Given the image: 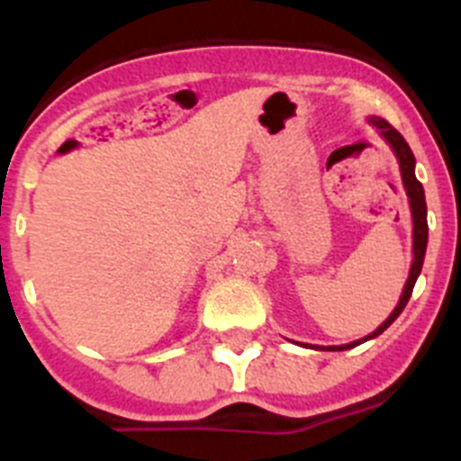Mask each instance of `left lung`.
<instances>
[{
  "mask_svg": "<svg viewBox=\"0 0 461 461\" xmlns=\"http://www.w3.org/2000/svg\"><path fill=\"white\" fill-rule=\"evenodd\" d=\"M372 124L376 126L378 131H381V136L385 138V140L390 142V148L394 149V154H397L399 158V168H402V180H404V186H406V194H409V203H411V212H413V266H411V272H409V281H406L404 286V293H402V297H399V304L394 307V312L390 313L388 321L381 325V328L376 330V332H372L369 337H365V339H357L353 341V344H346V346H332V348H337V351H344V348H353V346L362 344V341L372 339V337L381 335L383 330L388 328L390 323H393L394 319H397L399 313L404 312L406 303H409L411 293H413V286H415V279H418V275H420L422 270V260H425V249H427V203H425V189H422V185L418 182V177H415V157L413 152H411L409 142L404 140V136L394 129L390 122L381 120V117H372Z\"/></svg>",
  "mask_w": 461,
  "mask_h": 461,
  "instance_id": "left-lung-1",
  "label": "left lung"
}]
</instances>
